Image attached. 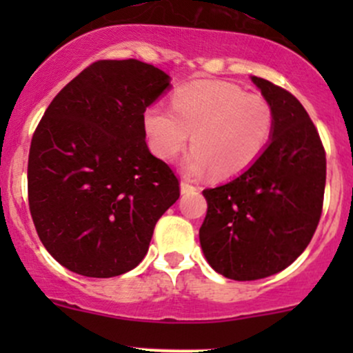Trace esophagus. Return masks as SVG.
I'll list each match as a JSON object with an SVG mask.
<instances>
[{
    "instance_id": "34e87169",
    "label": "esophagus",
    "mask_w": 353,
    "mask_h": 353,
    "mask_svg": "<svg viewBox=\"0 0 353 353\" xmlns=\"http://www.w3.org/2000/svg\"><path fill=\"white\" fill-rule=\"evenodd\" d=\"M192 190H196V188H194L190 182H188L185 179L181 181V192L182 194H188V192H192Z\"/></svg>"
}]
</instances>
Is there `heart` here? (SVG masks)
Here are the masks:
<instances>
[{"label": "heart", "mask_w": 353, "mask_h": 353, "mask_svg": "<svg viewBox=\"0 0 353 353\" xmlns=\"http://www.w3.org/2000/svg\"><path fill=\"white\" fill-rule=\"evenodd\" d=\"M171 108L152 104L144 112V128L152 152L169 161L185 148L192 134V152L185 171L228 179L252 168L270 143L274 111L269 101L247 94L225 81L197 79L174 91Z\"/></svg>", "instance_id": "b5f03b06"}]
</instances>
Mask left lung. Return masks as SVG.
<instances>
[{
  "instance_id": "8db88e82",
  "label": "left lung",
  "mask_w": 353,
  "mask_h": 353,
  "mask_svg": "<svg viewBox=\"0 0 353 353\" xmlns=\"http://www.w3.org/2000/svg\"><path fill=\"white\" fill-rule=\"evenodd\" d=\"M252 81L274 111L270 143L252 168L202 192V252L234 281H257L292 264L317 229L325 190V149L307 111L287 89Z\"/></svg>"
}]
</instances>
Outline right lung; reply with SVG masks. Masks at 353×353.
I'll return each mask as SVG.
<instances>
[{
    "label": "right lung",
    "mask_w": 353,
    "mask_h": 353,
    "mask_svg": "<svg viewBox=\"0 0 353 353\" xmlns=\"http://www.w3.org/2000/svg\"><path fill=\"white\" fill-rule=\"evenodd\" d=\"M169 76L137 59H101L70 81L31 139L28 201L61 265L86 277L129 272L179 199V179L145 144L144 111Z\"/></svg>",
    "instance_id": "obj_1"
}]
</instances>
